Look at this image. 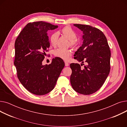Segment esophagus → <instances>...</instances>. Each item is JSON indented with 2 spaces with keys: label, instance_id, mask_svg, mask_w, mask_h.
<instances>
[{
  "label": "esophagus",
  "instance_id": "1",
  "mask_svg": "<svg viewBox=\"0 0 127 127\" xmlns=\"http://www.w3.org/2000/svg\"><path fill=\"white\" fill-rule=\"evenodd\" d=\"M69 63H68V62H65V65L66 66H69Z\"/></svg>",
  "mask_w": 127,
  "mask_h": 127
}]
</instances>
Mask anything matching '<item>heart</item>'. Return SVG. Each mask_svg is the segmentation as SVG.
I'll use <instances>...</instances> for the list:
<instances>
[{"label":"heart","instance_id":"heart-1","mask_svg":"<svg viewBox=\"0 0 127 127\" xmlns=\"http://www.w3.org/2000/svg\"><path fill=\"white\" fill-rule=\"evenodd\" d=\"M59 33L58 32H54L51 35L50 37V42L52 46H56L58 43ZM62 34L67 37L70 40V46L75 48L77 46L78 41L77 39V34L74 30L69 26H65L61 30ZM71 55V51L69 49H65L63 48H58L55 51V56L57 57L61 58L65 60H67Z\"/></svg>","mask_w":127,"mask_h":127}]
</instances>
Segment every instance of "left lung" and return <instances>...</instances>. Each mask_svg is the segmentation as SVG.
Listing matches in <instances>:
<instances>
[{"label":"left lung","mask_w":127,"mask_h":127,"mask_svg":"<svg viewBox=\"0 0 127 127\" xmlns=\"http://www.w3.org/2000/svg\"><path fill=\"white\" fill-rule=\"evenodd\" d=\"M74 25L83 32V44L75 52L74 58L86 65L82 68L79 64H70V83L76 92L90 95L100 89L109 74L111 51L100 30L87 25Z\"/></svg>","instance_id":"obj_1"}]
</instances>
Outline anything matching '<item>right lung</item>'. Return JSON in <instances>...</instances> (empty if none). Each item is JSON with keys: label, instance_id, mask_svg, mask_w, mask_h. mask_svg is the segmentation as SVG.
<instances>
[{"label": "right lung", "instance_id": "1", "mask_svg": "<svg viewBox=\"0 0 127 127\" xmlns=\"http://www.w3.org/2000/svg\"><path fill=\"white\" fill-rule=\"evenodd\" d=\"M58 26L43 21L29 23L20 32L15 42L14 64L17 76L26 90L36 95L51 92L65 66L60 58L49 65H42L50 43L47 32Z\"/></svg>", "mask_w": 127, "mask_h": 127}]
</instances>
